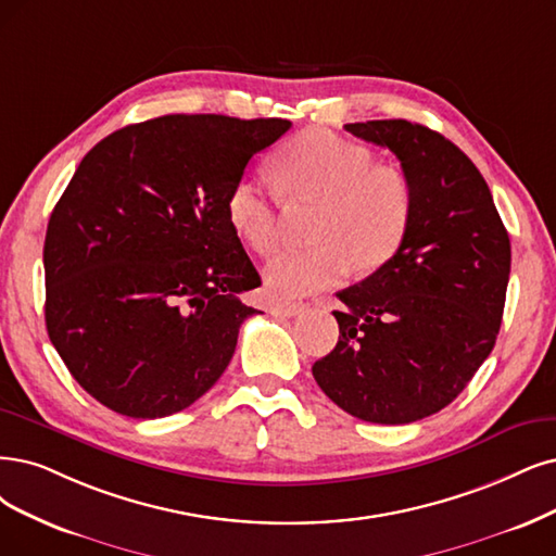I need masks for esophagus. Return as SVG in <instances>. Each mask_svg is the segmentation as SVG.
I'll use <instances>...</instances> for the list:
<instances>
[{
	"label": "esophagus",
	"instance_id": "esophagus-1",
	"mask_svg": "<svg viewBox=\"0 0 556 556\" xmlns=\"http://www.w3.org/2000/svg\"><path fill=\"white\" fill-rule=\"evenodd\" d=\"M304 309H306V304H302V302H283V304L273 306V314L279 318H293V316L302 314Z\"/></svg>",
	"mask_w": 556,
	"mask_h": 556
}]
</instances>
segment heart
<instances>
[{"label":"heart","mask_w":556,"mask_h":556,"mask_svg":"<svg viewBox=\"0 0 556 556\" xmlns=\"http://www.w3.org/2000/svg\"><path fill=\"white\" fill-rule=\"evenodd\" d=\"M275 172L286 199L320 203L309 250L283 252L265 267L277 298H302L332 289L348 275H368L392 261L415 217V190L407 174L376 164L364 143L334 132H304L277 153ZM233 231L267 256L281 242V197L263 178L240 176L226 197Z\"/></svg>","instance_id":"b5f03b06"}]
</instances>
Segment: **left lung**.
<instances>
[{
    "label": "left lung",
    "mask_w": 556,
    "mask_h": 556,
    "mask_svg": "<svg viewBox=\"0 0 556 556\" xmlns=\"http://www.w3.org/2000/svg\"><path fill=\"white\" fill-rule=\"evenodd\" d=\"M345 130L401 160L415 217L392 261L337 293L339 341L312 371L348 415L413 424L454 401L495 348L510 240L481 172L440 132L403 118Z\"/></svg>",
    "instance_id": "obj_1"
}]
</instances>
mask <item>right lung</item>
I'll return each mask as SVG.
<instances>
[{
  "mask_svg": "<svg viewBox=\"0 0 556 556\" xmlns=\"http://www.w3.org/2000/svg\"><path fill=\"white\" fill-rule=\"evenodd\" d=\"M291 121L169 114L79 162L48 222L46 325L71 376L132 419L190 407L229 366L261 286L226 215L247 162Z\"/></svg>",
  "mask_w": 556,
  "mask_h": 556,
  "instance_id": "1",
  "label": "right lung"
}]
</instances>
